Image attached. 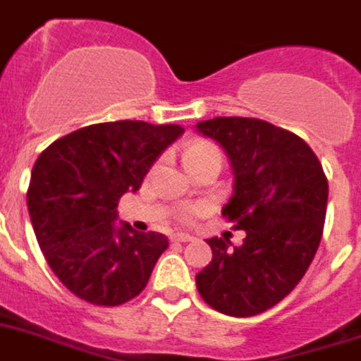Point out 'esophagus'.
<instances>
[{
  "mask_svg": "<svg viewBox=\"0 0 361 361\" xmlns=\"http://www.w3.org/2000/svg\"><path fill=\"white\" fill-rule=\"evenodd\" d=\"M171 240L173 242H193L195 238L191 237V235H188V233H175V235H171Z\"/></svg>",
  "mask_w": 361,
  "mask_h": 361,
  "instance_id": "obj_1",
  "label": "esophagus"
}]
</instances>
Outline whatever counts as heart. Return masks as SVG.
<instances>
[{
	"mask_svg": "<svg viewBox=\"0 0 361 361\" xmlns=\"http://www.w3.org/2000/svg\"><path fill=\"white\" fill-rule=\"evenodd\" d=\"M183 159L188 170H191V168H195L197 164H202V162H208V161L222 162V153H220V149L216 148L213 142L193 141L184 148ZM202 212H204L202 206H191V208H188L186 212L183 213V219L191 220L193 216L200 215Z\"/></svg>",
	"mask_w": 361,
	"mask_h": 361,
	"instance_id": "b5f03b06",
	"label": "heart"
}]
</instances>
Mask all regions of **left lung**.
<instances>
[{
  "label": "left lung",
  "instance_id": "left-lung-1",
  "mask_svg": "<svg viewBox=\"0 0 361 361\" xmlns=\"http://www.w3.org/2000/svg\"><path fill=\"white\" fill-rule=\"evenodd\" d=\"M195 130L228 155L235 183L222 215L245 231L233 250L229 240H206L213 258L197 275V289L219 312L255 317L305 275L320 245L329 184L307 142L267 121L215 117Z\"/></svg>",
  "mask_w": 361,
  "mask_h": 361
}]
</instances>
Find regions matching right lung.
<instances>
[{"instance_id": "add662e5", "label": "right lung", "mask_w": 361, "mask_h": 361, "mask_svg": "<svg viewBox=\"0 0 361 361\" xmlns=\"http://www.w3.org/2000/svg\"><path fill=\"white\" fill-rule=\"evenodd\" d=\"M178 124L116 121L54 141L32 168L27 206L37 244L63 286L95 305H121L148 283L168 238L117 224L119 199L183 135Z\"/></svg>"}]
</instances>
